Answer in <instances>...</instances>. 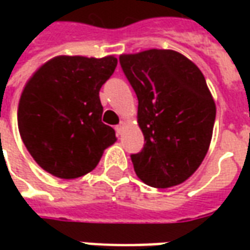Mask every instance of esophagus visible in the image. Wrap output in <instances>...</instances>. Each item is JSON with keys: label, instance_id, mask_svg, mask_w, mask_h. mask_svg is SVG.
Returning a JSON list of instances; mask_svg holds the SVG:
<instances>
[{"label": "esophagus", "instance_id": "34e87169", "mask_svg": "<svg viewBox=\"0 0 250 250\" xmlns=\"http://www.w3.org/2000/svg\"><path fill=\"white\" fill-rule=\"evenodd\" d=\"M115 130H116V132H118V135H120V134L123 132V130H125V123L122 122L119 125H116V128H115Z\"/></svg>", "mask_w": 250, "mask_h": 250}]
</instances>
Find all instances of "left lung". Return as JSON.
Returning a JSON list of instances; mask_svg holds the SVG:
<instances>
[{
    "mask_svg": "<svg viewBox=\"0 0 250 250\" xmlns=\"http://www.w3.org/2000/svg\"><path fill=\"white\" fill-rule=\"evenodd\" d=\"M119 62L138 96V125L146 141L131 155L136 175L157 188L184 184L213 136L215 103L204 73L173 49L123 53Z\"/></svg>",
    "mask_w": 250,
    "mask_h": 250,
    "instance_id": "obj_1",
    "label": "left lung"
}]
</instances>
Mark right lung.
<instances>
[{
    "instance_id": "obj_1",
    "label": "right lung",
    "mask_w": 250,
    "mask_h": 250,
    "mask_svg": "<svg viewBox=\"0 0 250 250\" xmlns=\"http://www.w3.org/2000/svg\"><path fill=\"white\" fill-rule=\"evenodd\" d=\"M114 55L56 56L25 84L17 109L21 139L36 163L62 179L85 175L116 142L102 122L99 91L114 73Z\"/></svg>"
}]
</instances>
